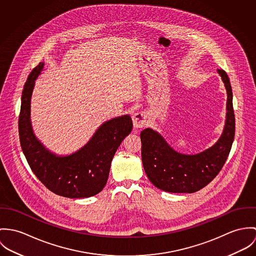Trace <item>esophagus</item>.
<instances>
[{
  "instance_id": "34e87169",
  "label": "esophagus",
  "mask_w": 256,
  "mask_h": 256,
  "mask_svg": "<svg viewBox=\"0 0 256 256\" xmlns=\"http://www.w3.org/2000/svg\"><path fill=\"white\" fill-rule=\"evenodd\" d=\"M132 122L134 128H143L147 124V114L144 112H138L132 116Z\"/></svg>"
}]
</instances>
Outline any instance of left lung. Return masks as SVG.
I'll list each match as a JSON object with an SVG mask.
<instances>
[{"label": "left lung", "mask_w": 256, "mask_h": 256, "mask_svg": "<svg viewBox=\"0 0 256 256\" xmlns=\"http://www.w3.org/2000/svg\"><path fill=\"white\" fill-rule=\"evenodd\" d=\"M227 90V114L219 140L205 151L186 155L174 151L151 128L140 132L142 158L149 180L158 188L174 194H192L206 186L223 168L234 138L232 92L225 70H218Z\"/></svg>", "instance_id": "left-lung-1"}]
</instances>
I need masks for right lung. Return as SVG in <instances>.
<instances>
[{
  "mask_svg": "<svg viewBox=\"0 0 256 256\" xmlns=\"http://www.w3.org/2000/svg\"><path fill=\"white\" fill-rule=\"evenodd\" d=\"M44 62L30 72L22 95L18 132L20 146L29 167L52 192L68 198H86L99 194L107 184L111 162L120 144L132 130L128 114L107 120L76 152L58 156L39 142L30 122V101L35 80Z\"/></svg>",
  "mask_w": 256,
  "mask_h": 256,
  "instance_id": "right-lung-1",
  "label": "right lung"
}]
</instances>
